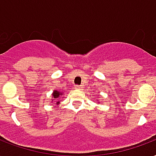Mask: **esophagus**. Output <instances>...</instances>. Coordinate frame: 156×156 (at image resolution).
Here are the masks:
<instances>
[{"label":"esophagus","mask_w":156,"mask_h":156,"mask_svg":"<svg viewBox=\"0 0 156 156\" xmlns=\"http://www.w3.org/2000/svg\"><path fill=\"white\" fill-rule=\"evenodd\" d=\"M75 89H78V90H80V89H81L82 88H81V86H76V87H75Z\"/></svg>","instance_id":"34e87169"}]
</instances>
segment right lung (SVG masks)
<instances>
[{"label":"right lung","instance_id":"obj_1","mask_svg":"<svg viewBox=\"0 0 156 156\" xmlns=\"http://www.w3.org/2000/svg\"><path fill=\"white\" fill-rule=\"evenodd\" d=\"M62 93L61 91H58V90H54L53 94H52V99L51 102H54V100H56V104L58 105L60 103V101H61V98H62Z\"/></svg>","mask_w":156,"mask_h":156}]
</instances>
